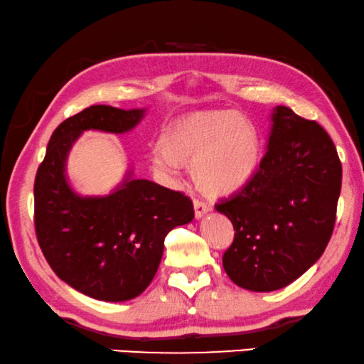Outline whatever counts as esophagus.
Listing matches in <instances>:
<instances>
[{"label": "esophagus", "instance_id": "1", "mask_svg": "<svg viewBox=\"0 0 364 364\" xmlns=\"http://www.w3.org/2000/svg\"><path fill=\"white\" fill-rule=\"evenodd\" d=\"M193 205H194V217H196V219H203V217L210 210L209 205L203 203V200H194Z\"/></svg>", "mask_w": 364, "mask_h": 364}]
</instances>
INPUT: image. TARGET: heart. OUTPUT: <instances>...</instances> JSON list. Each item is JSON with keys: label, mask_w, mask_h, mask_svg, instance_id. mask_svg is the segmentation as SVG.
<instances>
[{"label": "heart", "mask_w": 364, "mask_h": 364, "mask_svg": "<svg viewBox=\"0 0 364 364\" xmlns=\"http://www.w3.org/2000/svg\"><path fill=\"white\" fill-rule=\"evenodd\" d=\"M161 154L151 166L173 176L176 165L191 166L194 186L209 198L240 191L257 175L262 159L258 132L237 111L194 112L168 126L160 140Z\"/></svg>", "instance_id": "heart-1"}]
</instances>
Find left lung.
<instances>
[{"label":"left lung","mask_w":364,"mask_h":364,"mask_svg":"<svg viewBox=\"0 0 364 364\" xmlns=\"http://www.w3.org/2000/svg\"><path fill=\"white\" fill-rule=\"evenodd\" d=\"M340 189L341 164L328 134L316 121L276 106L257 175L215 205L235 230L222 257L227 276L255 292L296 281L332 237Z\"/></svg>","instance_id":"left-lung-1"}]
</instances>
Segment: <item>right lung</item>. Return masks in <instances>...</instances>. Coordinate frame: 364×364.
<instances>
[{
    "instance_id": "obj_1",
    "label": "right lung",
    "mask_w": 364,
    "mask_h": 364,
    "mask_svg": "<svg viewBox=\"0 0 364 364\" xmlns=\"http://www.w3.org/2000/svg\"><path fill=\"white\" fill-rule=\"evenodd\" d=\"M147 109L90 106L53 130L34 183L36 234L55 274L81 294L124 302L154 279L171 229L193 220L183 193L135 178L129 168L109 194L83 196L68 181L67 160L86 130L126 134Z\"/></svg>"
}]
</instances>
